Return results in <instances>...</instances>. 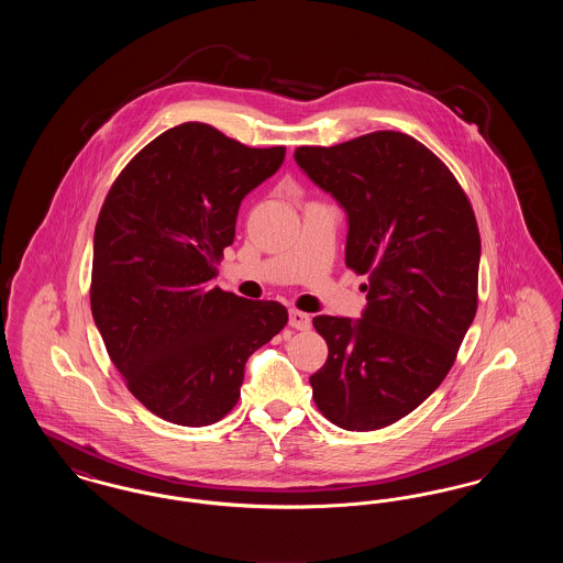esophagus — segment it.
Here are the masks:
<instances>
[{
    "label": "esophagus",
    "instance_id": "34e87169",
    "mask_svg": "<svg viewBox=\"0 0 563 563\" xmlns=\"http://www.w3.org/2000/svg\"><path fill=\"white\" fill-rule=\"evenodd\" d=\"M289 324H291L294 329H297V331H306V329L312 327V319H310V314H306V312L291 310V312H289Z\"/></svg>",
    "mask_w": 563,
    "mask_h": 563
}]
</instances>
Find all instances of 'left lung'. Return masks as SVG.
I'll list each match as a JSON object with an SVG mask.
<instances>
[{
	"instance_id": "obj_1",
	"label": "left lung",
	"mask_w": 563,
	"mask_h": 563,
	"mask_svg": "<svg viewBox=\"0 0 563 563\" xmlns=\"http://www.w3.org/2000/svg\"><path fill=\"white\" fill-rule=\"evenodd\" d=\"M294 156L349 214L346 266L369 276L358 321H312L329 349L312 397L340 429L390 427L439 388L475 319L477 219L452 170L409 134L375 131Z\"/></svg>"
}]
</instances>
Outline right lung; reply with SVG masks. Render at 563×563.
Masks as SVG:
<instances>
[{
	"instance_id": "obj_1",
	"label": "right lung",
	"mask_w": 563,
	"mask_h": 563,
	"mask_svg": "<svg viewBox=\"0 0 563 563\" xmlns=\"http://www.w3.org/2000/svg\"><path fill=\"white\" fill-rule=\"evenodd\" d=\"M285 147H246L186 122L124 166L95 228L90 308L136 401L179 427L219 422L241 397L246 358L287 324L278 301L213 287L242 198Z\"/></svg>"
}]
</instances>
